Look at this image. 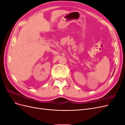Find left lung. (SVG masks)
Masks as SVG:
<instances>
[{
    "mask_svg": "<svg viewBox=\"0 0 125 125\" xmlns=\"http://www.w3.org/2000/svg\"><path fill=\"white\" fill-rule=\"evenodd\" d=\"M114 73H113V74H114ZM113 75H112V76H113Z\"/></svg>",
    "mask_w": 125,
    "mask_h": 125,
    "instance_id": "left-lung-1",
    "label": "left lung"
}]
</instances>
